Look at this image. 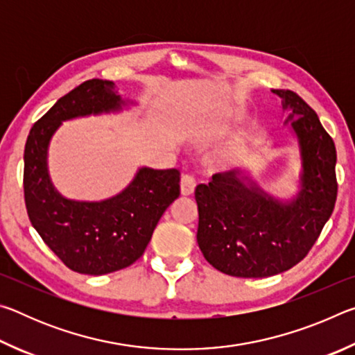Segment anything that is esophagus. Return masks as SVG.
<instances>
[{"label":"esophagus","mask_w":355,"mask_h":355,"mask_svg":"<svg viewBox=\"0 0 355 355\" xmlns=\"http://www.w3.org/2000/svg\"><path fill=\"white\" fill-rule=\"evenodd\" d=\"M196 189V180L191 175H183L182 182H180V191H182V196H191Z\"/></svg>","instance_id":"esophagus-1"}]
</instances>
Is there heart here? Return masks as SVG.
<instances>
[{"instance_id": "obj_1", "label": "heart", "mask_w": 355, "mask_h": 355, "mask_svg": "<svg viewBox=\"0 0 355 355\" xmlns=\"http://www.w3.org/2000/svg\"><path fill=\"white\" fill-rule=\"evenodd\" d=\"M222 161V163H227V161H228V158H224V159H220Z\"/></svg>"}]
</instances>
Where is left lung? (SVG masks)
<instances>
[{"label":"left lung","instance_id":"8db88e82","mask_svg":"<svg viewBox=\"0 0 355 355\" xmlns=\"http://www.w3.org/2000/svg\"><path fill=\"white\" fill-rule=\"evenodd\" d=\"M297 139L299 189L279 199L245 169L216 173L196 188L197 243L218 271L258 279L285 272L309 254L334 211L336 150L316 112L296 92L272 89Z\"/></svg>","mask_w":355,"mask_h":355}]
</instances>
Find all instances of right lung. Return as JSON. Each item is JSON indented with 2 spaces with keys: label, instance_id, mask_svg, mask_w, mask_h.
Segmentation results:
<instances>
[{
  "label": "right lung",
  "instance_id": "obj_1",
  "mask_svg": "<svg viewBox=\"0 0 355 355\" xmlns=\"http://www.w3.org/2000/svg\"><path fill=\"white\" fill-rule=\"evenodd\" d=\"M116 84L89 80L59 98L34 123L25 146V203L29 220L44 243L71 271L103 275L133 264L152 239L161 216L180 196L177 169L139 167L127 188L98 202L71 200L48 172V147L65 120L120 112Z\"/></svg>",
  "mask_w": 355,
  "mask_h": 355
}]
</instances>
